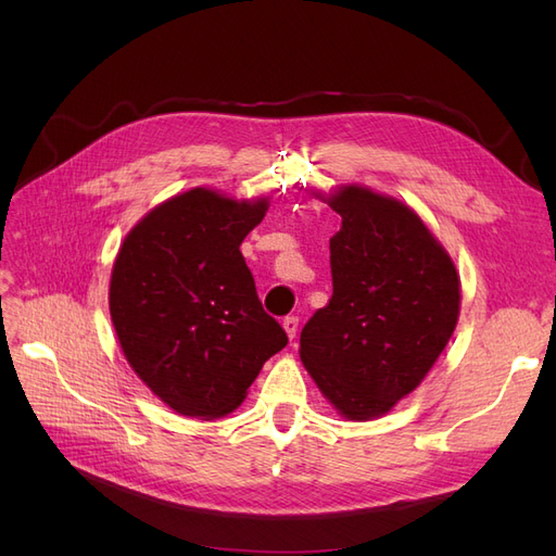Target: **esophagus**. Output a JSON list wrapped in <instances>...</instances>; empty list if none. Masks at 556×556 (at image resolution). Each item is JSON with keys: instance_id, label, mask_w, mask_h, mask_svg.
Segmentation results:
<instances>
[{"instance_id": "obj_1", "label": "esophagus", "mask_w": 556, "mask_h": 556, "mask_svg": "<svg viewBox=\"0 0 556 556\" xmlns=\"http://www.w3.org/2000/svg\"><path fill=\"white\" fill-rule=\"evenodd\" d=\"M282 329H285V333H288V339L292 341L294 336H296V329H299V319L292 315V317H285L282 319Z\"/></svg>"}]
</instances>
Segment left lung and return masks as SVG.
Here are the masks:
<instances>
[{
	"mask_svg": "<svg viewBox=\"0 0 556 556\" xmlns=\"http://www.w3.org/2000/svg\"><path fill=\"white\" fill-rule=\"evenodd\" d=\"M341 215L329 239L333 294L301 329L299 357L350 422L390 413L450 343L462 280L410 206L359 182L311 192Z\"/></svg>",
	"mask_w": 556,
	"mask_h": 556,
	"instance_id": "obj_1",
	"label": "left lung"
}]
</instances>
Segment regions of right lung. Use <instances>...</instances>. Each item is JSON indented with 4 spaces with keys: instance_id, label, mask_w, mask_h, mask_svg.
Wrapping results in <instances>:
<instances>
[{
    "instance_id": "add662e5",
    "label": "right lung",
    "mask_w": 556,
    "mask_h": 556,
    "mask_svg": "<svg viewBox=\"0 0 556 556\" xmlns=\"http://www.w3.org/2000/svg\"><path fill=\"white\" fill-rule=\"evenodd\" d=\"M268 204L199 185L148 211L117 250L109 285L117 343L178 415L211 422L233 413L288 345L239 250Z\"/></svg>"
}]
</instances>
